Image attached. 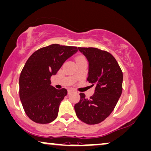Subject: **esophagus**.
Wrapping results in <instances>:
<instances>
[{
    "instance_id": "1",
    "label": "esophagus",
    "mask_w": 151,
    "mask_h": 151,
    "mask_svg": "<svg viewBox=\"0 0 151 151\" xmlns=\"http://www.w3.org/2000/svg\"><path fill=\"white\" fill-rule=\"evenodd\" d=\"M72 92H73V90H71V89H69V90H68V93L69 94H71Z\"/></svg>"
}]
</instances>
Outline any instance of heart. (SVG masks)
I'll use <instances>...</instances> for the list:
<instances>
[{
  "label": "heart",
  "instance_id": "heart-1",
  "mask_svg": "<svg viewBox=\"0 0 151 151\" xmlns=\"http://www.w3.org/2000/svg\"><path fill=\"white\" fill-rule=\"evenodd\" d=\"M81 59H84V58H83V57H78V58L77 59V61L78 60H81Z\"/></svg>",
  "mask_w": 151,
  "mask_h": 151
}]
</instances>
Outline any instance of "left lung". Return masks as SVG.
I'll return each mask as SVG.
<instances>
[{"mask_svg":"<svg viewBox=\"0 0 151 151\" xmlns=\"http://www.w3.org/2000/svg\"><path fill=\"white\" fill-rule=\"evenodd\" d=\"M88 61L87 80L95 86L94 93L86 99L80 93L75 104L78 118L88 124L101 122L109 116L117 104L122 91L123 75L117 61L109 52L96 48H78Z\"/></svg>","mask_w":151,"mask_h":151,"instance_id":"left-lung-1","label":"left lung"}]
</instances>
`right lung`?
I'll list each match as a JSON object with an SVG mask.
<instances>
[{
  "mask_svg": "<svg viewBox=\"0 0 151 151\" xmlns=\"http://www.w3.org/2000/svg\"><path fill=\"white\" fill-rule=\"evenodd\" d=\"M77 50L75 46L52 44L36 50L27 61L19 78V93L25 113L33 122L47 124L57 117L68 92L50 86V77Z\"/></svg>",
  "mask_w": 151,
  "mask_h": 151,
  "instance_id": "right-lung-1",
  "label": "right lung"
}]
</instances>
